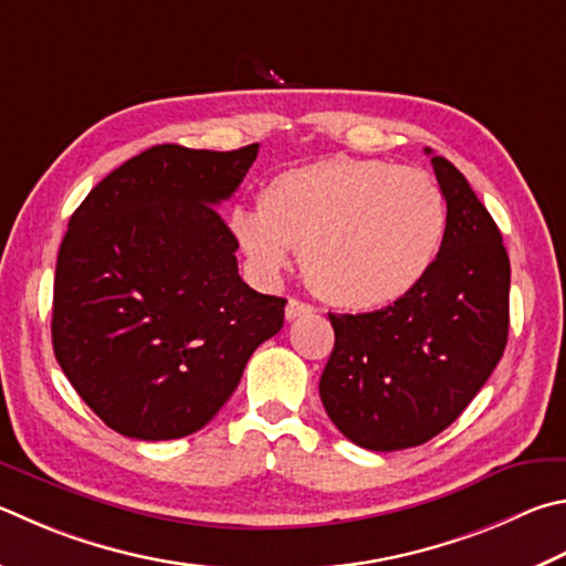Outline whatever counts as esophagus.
<instances>
[{
  "mask_svg": "<svg viewBox=\"0 0 566 566\" xmlns=\"http://www.w3.org/2000/svg\"><path fill=\"white\" fill-rule=\"evenodd\" d=\"M312 312H314V306L306 304V302H300V300H290V302H286V310H284L286 322H294V318L306 316V314H312Z\"/></svg>",
  "mask_w": 566,
  "mask_h": 566,
  "instance_id": "esophagus-1",
  "label": "esophagus"
}]
</instances>
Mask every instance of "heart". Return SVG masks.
<instances>
[{"instance_id":"b5f03b06","label":"heart","mask_w":566,"mask_h":566,"mask_svg":"<svg viewBox=\"0 0 566 566\" xmlns=\"http://www.w3.org/2000/svg\"><path fill=\"white\" fill-rule=\"evenodd\" d=\"M234 234L266 274L302 252L318 300L346 312L398 302L423 280L446 230L443 195L418 168L384 160L324 158L264 182L256 214H238Z\"/></svg>"}]
</instances>
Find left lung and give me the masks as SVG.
Listing matches in <instances>:
<instances>
[{
    "label": "left lung",
    "mask_w": 566,
    "mask_h": 566,
    "mask_svg": "<svg viewBox=\"0 0 566 566\" xmlns=\"http://www.w3.org/2000/svg\"><path fill=\"white\" fill-rule=\"evenodd\" d=\"M446 232L423 280L386 310L328 314L334 352L318 381L332 423L366 450L428 443L500 364L510 328V256L453 163L433 156Z\"/></svg>",
    "instance_id": "obj_1"
}]
</instances>
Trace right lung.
I'll return each instance as SVG.
<instances>
[{"instance_id":"add662e5","label":"right lung","mask_w":566,"mask_h":566,"mask_svg":"<svg viewBox=\"0 0 566 566\" xmlns=\"http://www.w3.org/2000/svg\"><path fill=\"white\" fill-rule=\"evenodd\" d=\"M260 143L153 146L71 214L54 276L51 342L76 394L120 436L172 440L208 426L254 348L284 326L282 296L254 292L218 205Z\"/></svg>"}]
</instances>
